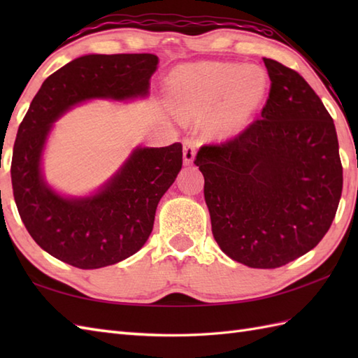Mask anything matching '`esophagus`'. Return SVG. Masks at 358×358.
<instances>
[{"label": "esophagus", "mask_w": 358, "mask_h": 358, "mask_svg": "<svg viewBox=\"0 0 358 358\" xmlns=\"http://www.w3.org/2000/svg\"><path fill=\"white\" fill-rule=\"evenodd\" d=\"M195 146H196V143L192 138H186L183 141V162H185L186 166L187 164H192V162H194V158H195Z\"/></svg>", "instance_id": "esophagus-1"}]
</instances>
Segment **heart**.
I'll list each match as a JSON object with an SVG mask.
<instances>
[{"mask_svg":"<svg viewBox=\"0 0 358 358\" xmlns=\"http://www.w3.org/2000/svg\"><path fill=\"white\" fill-rule=\"evenodd\" d=\"M173 85L187 109L200 113L220 104L218 123L224 132L238 131L268 95L269 78L260 66L200 63L180 69Z\"/></svg>","mask_w":358,"mask_h":358,"instance_id":"1","label":"heart"}]
</instances>
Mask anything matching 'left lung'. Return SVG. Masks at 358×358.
<instances>
[{
  "label": "left lung",
  "mask_w": 358,
  "mask_h": 358,
  "mask_svg": "<svg viewBox=\"0 0 358 358\" xmlns=\"http://www.w3.org/2000/svg\"><path fill=\"white\" fill-rule=\"evenodd\" d=\"M271 78L262 117L195 157L212 234L232 260L285 266L329 231L343 189L334 121L306 80L263 58Z\"/></svg>",
  "instance_id": "1"
}]
</instances>
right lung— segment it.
<instances>
[{
  "instance_id": "right-lung-1",
  "label": "right lung",
  "mask_w": 358,
  "mask_h": 358,
  "mask_svg": "<svg viewBox=\"0 0 358 358\" xmlns=\"http://www.w3.org/2000/svg\"><path fill=\"white\" fill-rule=\"evenodd\" d=\"M154 53L85 55L43 83L18 127L12 189L30 237L45 252L80 269H98L134 255L148 241L158 201L183 164V146L136 148L100 191L71 199L41 173V155L53 123L92 98L132 100L149 94Z\"/></svg>"
}]
</instances>
